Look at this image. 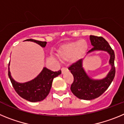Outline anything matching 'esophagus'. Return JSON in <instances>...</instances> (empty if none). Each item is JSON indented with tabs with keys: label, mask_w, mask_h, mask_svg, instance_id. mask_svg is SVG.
I'll return each instance as SVG.
<instances>
[{
	"label": "esophagus",
	"mask_w": 124,
	"mask_h": 124,
	"mask_svg": "<svg viewBox=\"0 0 124 124\" xmlns=\"http://www.w3.org/2000/svg\"><path fill=\"white\" fill-rule=\"evenodd\" d=\"M68 69L66 68H61V73H62V74H63V73L65 71H66Z\"/></svg>",
	"instance_id": "34e87169"
}]
</instances>
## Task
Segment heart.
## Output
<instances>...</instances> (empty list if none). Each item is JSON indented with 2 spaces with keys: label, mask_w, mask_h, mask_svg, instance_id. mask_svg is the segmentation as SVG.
<instances>
[{
  "label": "heart",
  "mask_w": 124,
  "mask_h": 124,
  "mask_svg": "<svg viewBox=\"0 0 124 124\" xmlns=\"http://www.w3.org/2000/svg\"><path fill=\"white\" fill-rule=\"evenodd\" d=\"M87 43L85 40L69 43L63 45L58 51V58L62 61L71 60L75 63L81 59L87 50Z\"/></svg>",
  "instance_id": "heart-1"
}]
</instances>
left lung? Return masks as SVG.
<instances>
[{"mask_svg":"<svg viewBox=\"0 0 124 124\" xmlns=\"http://www.w3.org/2000/svg\"><path fill=\"white\" fill-rule=\"evenodd\" d=\"M90 40L93 48L87 53L95 51H106L110 55L109 64L111 69L104 78L94 79L90 78L83 67V60H79L70 66L68 70L74 77L71 91L78 98L84 100H92L99 97L109 87L114 78V51L104 38L102 37L91 35Z\"/></svg>","mask_w":124,"mask_h":124,"instance_id":"obj_1","label":"left lung"}]
</instances>
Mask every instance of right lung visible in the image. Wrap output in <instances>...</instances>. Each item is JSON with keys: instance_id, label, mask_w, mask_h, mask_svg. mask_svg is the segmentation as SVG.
<instances>
[{"instance_id": "add662e5", "label": "right lung", "mask_w": 124, "mask_h": 124, "mask_svg": "<svg viewBox=\"0 0 124 124\" xmlns=\"http://www.w3.org/2000/svg\"><path fill=\"white\" fill-rule=\"evenodd\" d=\"M25 41L35 42L43 48L45 47L47 43L46 41L33 39H27ZM9 66L10 63L8 64V77L15 91L21 97L33 102L41 101L45 99L50 91L53 79L61 73V70L54 72L45 67L35 78L26 83H20L15 81L12 77Z\"/></svg>"}]
</instances>
